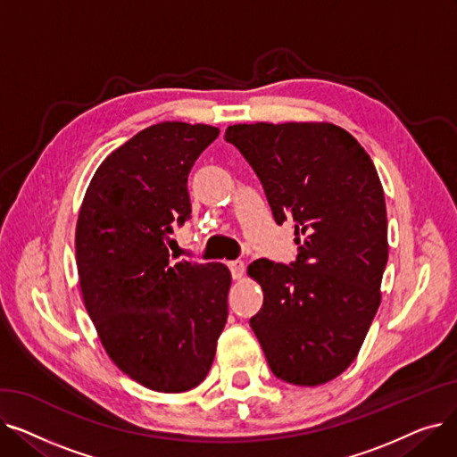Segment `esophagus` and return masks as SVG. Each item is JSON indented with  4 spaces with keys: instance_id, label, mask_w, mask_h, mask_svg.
Returning a JSON list of instances; mask_svg holds the SVG:
<instances>
[{
    "instance_id": "esophagus-1",
    "label": "esophagus",
    "mask_w": 457,
    "mask_h": 457,
    "mask_svg": "<svg viewBox=\"0 0 457 457\" xmlns=\"http://www.w3.org/2000/svg\"><path fill=\"white\" fill-rule=\"evenodd\" d=\"M228 267H229V270H231V274H233V279H241L243 276H245V262L243 261H229L228 262Z\"/></svg>"
}]
</instances>
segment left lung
<instances>
[{"label":"left lung","instance_id":"1","mask_svg":"<svg viewBox=\"0 0 457 457\" xmlns=\"http://www.w3.org/2000/svg\"><path fill=\"white\" fill-rule=\"evenodd\" d=\"M224 138L257 174L274 220L295 224L293 265L257 259L262 289L250 326L272 372L315 387L357 357L381 302L387 211L372 159L329 122L235 124Z\"/></svg>","mask_w":457,"mask_h":457}]
</instances>
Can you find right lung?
<instances>
[{"label":"right lung","mask_w":457,"mask_h":457,"mask_svg":"<svg viewBox=\"0 0 457 457\" xmlns=\"http://www.w3.org/2000/svg\"><path fill=\"white\" fill-rule=\"evenodd\" d=\"M220 129L161 122L109 154L76 226L85 307L112 363L157 393L205 379L228 320L222 262L170 261L174 224L190 214L188 172Z\"/></svg>","instance_id":"obj_1"}]
</instances>
